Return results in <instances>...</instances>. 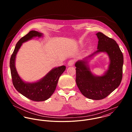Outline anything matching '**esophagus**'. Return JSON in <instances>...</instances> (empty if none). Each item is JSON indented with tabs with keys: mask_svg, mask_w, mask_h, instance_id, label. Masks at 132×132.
<instances>
[{
	"mask_svg": "<svg viewBox=\"0 0 132 132\" xmlns=\"http://www.w3.org/2000/svg\"><path fill=\"white\" fill-rule=\"evenodd\" d=\"M74 62H75L74 60L71 59V60H70L68 62V65H69V66H72V65H73L74 64Z\"/></svg>",
	"mask_w": 132,
	"mask_h": 132,
	"instance_id": "obj_1",
	"label": "esophagus"
}]
</instances>
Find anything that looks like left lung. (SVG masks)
Instances as JSON below:
<instances>
[{"label": "left lung", "instance_id": "obj_1", "mask_svg": "<svg viewBox=\"0 0 132 132\" xmlns=\"http://www.w3.org/2000/svg\"><path fill=\"white\" fill-rule=\"evenodd\" d=\"M96 35L98 39L97 50L75 63L76 82L84 96L94 100L107 97L120 85L122 78L123 57L116 41L102 32ZM100 52H106L110 59L109 70L103 76H94L88 64V59Z\"/></svg>", "mask_w": 132, "mask_h": 132}]
</instances>
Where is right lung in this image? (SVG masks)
I'll use <instances>...</instances> for the list:
<instances>
[{"mask_svg":"<svg viewBox=\"0 0 132 132\" xmlns=\"http://www.w3.org/2000/svg\"><path fill=\"white\" fill-rule=\"evenodd\" d=\"M42 36L43 34L31 30L21 38L15 46L10 62L13 84L16 89L26 97L36 102L46 101L52 95L56 89L60 76L66 69L64 65L54 68L40 80L34 83L25 82L20 77L15 67V59L22 43L34 37Z\"/></svg>","mask_w":132,"mask_h":132,"instance_id":"1","label":"right lung"}]
</instances>
